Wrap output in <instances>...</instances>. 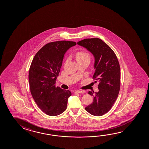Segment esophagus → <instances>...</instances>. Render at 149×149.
I'll return each mask as SVG.
<instances>
[{
	"instance_id": "obj_1",
	"label": "esophagus",
	"mask_w": 149,
	"mask_h": 149,
	"mask_svg": "<svg viewBox=\"0 0 149 149\" xmlns=\"http://www.w3.org/2000/svg\"><path fill=\"white\" fill-rule=\"evenodd\" d=\"M84 93L83 91H81V90H77V91H76L75 93Z\"/></svg>"
}]
</instances>
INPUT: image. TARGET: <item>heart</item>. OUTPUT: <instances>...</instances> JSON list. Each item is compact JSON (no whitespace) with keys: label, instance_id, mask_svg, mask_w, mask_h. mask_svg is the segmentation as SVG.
Here are the masks:
<instances>
[{"label":"heart","instance_id":"1","mask_svg":"<svg viewBox=\"0 0 149 149\" xmlns=\"http://www.w3.org/2000/svg\"><path fill=\"white\" fill-rule=\"evenodd\" d=\"M75 56L77 61L84 60V59H88L89 60H90V59L89 54L86 51H78L76 54Z\"/></svg>","mask_w":149,"mask_h":149}]
</instances>
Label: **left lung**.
Here are the masks:
<instances>
[{"instance_id":"8db88e82","label":"left lung","mask_w":149,"mask_h":149,"mask_svg":"<svg viewBox=\"0 0 149 149\" xmlns=\"http://www.w3.org/2000/svg\"><path fill=\"white\" fill-rule=\"evenodd\" d=\"M95 57V73L93 78L98 81L99 91H89L93 97L85 110L93 115L100 116L108 112L117 99L120 87V64L112 49L98 38H87L77 42Z\"/></svg>"}]
</instances>
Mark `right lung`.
I'll list each match as a JSON object with an SVG mask.
<instances>
[{
    "label": "right lung",
    "mask_w": 149,
    "mask_h": 149,
    "mask_svg": "<svg viewBox=\"0 0 149 149\" xmlns=\"http://www.w3.org/2000/svg\"><path fill=\"white\" fill-rule=\"evenodd\" d=\"M76 45L71 41H57L45 45L33 59L29 74V87L35 102L46 114L56 116L66 109L69 90L56 87L64 54Z\"/></svg>",
    "instance_id": "right-lung-1"
}]
</instances>
